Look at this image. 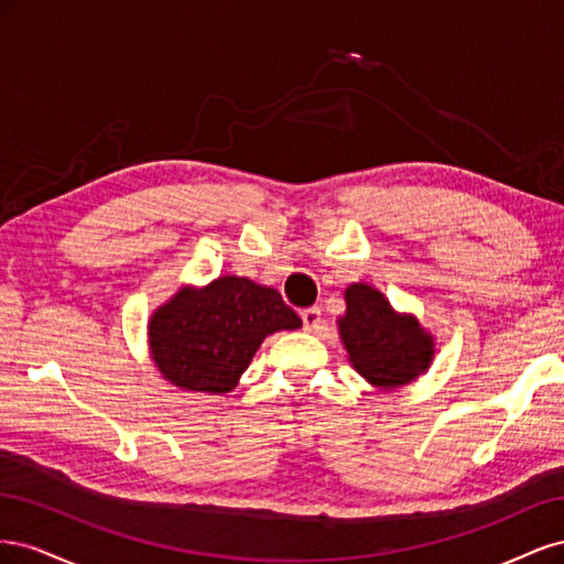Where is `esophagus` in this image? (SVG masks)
Listing matches in <instances>:
<instances>
[{"label":"esophagus","mask_w":564,"mask_h":564,"mask_svg":"<svg viewBox=\"0 0 564 564\" xmlns=\"http://www.w3.org/2000/svg\"><path fill=\"white\" fill-rule=\"evenodd\" d=\"M301 319H303V327L305 329H317L319 327V322H322V311L317 308H305V311H301Z\"/></svg>","instance_id":"34e87169"}]
</instances>
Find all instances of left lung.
<instances>
[{
	"label": "left lung",
	"mask_w": 564,
	"mask_h": 564,
	"mask_svg": "<svg viewBox=\"0 0 564 564\" xmlns=\"http://www.w3.org/2000/svg\"><path fill=\"white\" fill-rule=\"evenodd\" d=\"M338 334L357 373L383 390L412 383L435 355L433 336L419 319L395 313L379 289L362 282L346 289Z\"/></svg>",
	"instance_id": "1"
}]
</instances>
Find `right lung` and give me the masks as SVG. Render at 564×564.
Listing matches in <instances>:
<instances>
[{
    "instance_id": "right-lung-1",
    "label": "right lung",
    "mask_w": 564,
    "mask_h": 564,
    "mask_svg": "<svg viewBox=\"0 0 564 564\" xmlns=\"http://www.w3.org/2000/svg\"><path fill=\"white\" fill-rule=\"evenodd\" d=\"M301 317L278 289L224 275L212 284L183 286L152 313L150 352L166 381L181 390L230 392L268 334L299 329Z\"/></svg>"
}]
</instances>
